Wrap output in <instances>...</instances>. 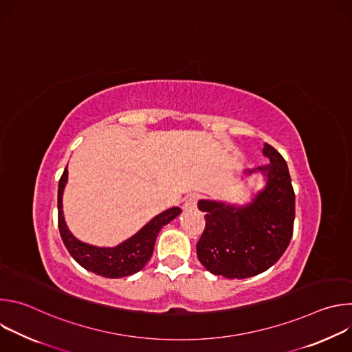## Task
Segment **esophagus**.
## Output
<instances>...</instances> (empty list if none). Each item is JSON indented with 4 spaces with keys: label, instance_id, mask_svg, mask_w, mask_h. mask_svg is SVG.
Returning a JSON list of instances; mask_svg holds the SVG:
<instances>
[{
    "label": "esophagus",
    "instance_id": "1",
    "mask_svg": "<svg viewBox=\"0 0 352 352\" xmlns=\"http://www.w3.org/2000/svg\"><path fill=\"white\" fill-rule=\"evenodd\" d=\"M196 204H197V196H196V195H192V196H189V197L185 200L182 209H184L185 212L195 210V209H196Z\"/></svg>",
    "mask_w": 352,
    "mask_h": 352
}]
</instances>
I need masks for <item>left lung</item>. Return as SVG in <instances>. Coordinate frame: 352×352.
<instances>
[{"mask_svg":"<svg viewBox=\"0 0 352 352\" xmlns=\"http://www.w3.org/2000/svg\"><path fill=\"white\" fill-rule=\"evenodd\" d=\"M269 164L248 171L261 173L265 186L249 202L200 199L197 208L206 213V228L196 245L199 262L212 274L248 278L272 267L285 252L292 236L295 193L288 167L277 150L265 143Z\"/></svg>","mask_w":352,"mask_h":352,"instance_id":"left-lung-1","label":"left lung"}]
</instances>
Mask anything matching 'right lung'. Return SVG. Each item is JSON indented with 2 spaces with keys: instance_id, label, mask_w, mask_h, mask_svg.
I'll use <instances>...</instances> for the list:
<instances>
[{
  "instance_id": "add662e5",
  "label": "right lung",
  "mask_w": 352,
  "mask_h": 352,
  "mask_svg": "<svg viewBox=\"0 0 352 352\" xmlns=\"http://www.w3.org/2000/svg\"><path fill=\"white\" fill-rule=\"evenodd\" d=\"M68 182V166L58 184V228L64 245L71 256L86 270L109 278L126 277L138 273L150 261L160 230L181 214L179 208H170L147 224L136 234L116 246H96L79 241L68 228L64 210L63 195Z\"/></svg>"
}]
</instances>
